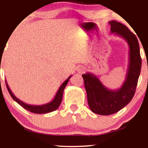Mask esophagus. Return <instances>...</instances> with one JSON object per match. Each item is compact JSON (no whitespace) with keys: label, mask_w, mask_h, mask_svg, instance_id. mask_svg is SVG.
Returning a JSON list of instances; mask_svg holds the SVG:
<instances>
[{"label":"esophagus","mask_w":148,"mask_h":148,"mask_svg":"<svg viewBox=\"0 0 148 148\" xmlns=\"http://www.w3.org/2000/svg\"><path fill=\"white\" fill-rule=\"evenodd\" d=\"M85 71V69L84 67H80L79 69L78 70V72L79 73H83Z\"/></svg>","instance_id":"obj_1"}]
</instances>
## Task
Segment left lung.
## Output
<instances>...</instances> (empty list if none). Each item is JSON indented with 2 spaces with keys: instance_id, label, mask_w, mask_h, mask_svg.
Returning <instances> with one entry per match:
<instances>
[{
  "instance_id": "obj_1",
  "label": "left lung",
  "mask_w": 148,
  "mask_h": 148,
  "mask_svg": "<svg viewBox=\"0 0 148 148\" xmlns=\"http://www.w3.org/2000/svg\"><path fill=\"white\" fill-rule=\"evenodd\" d=\"M111 33L123 38L128 44L129 64L125 82L116 90L104 86L97 76L91 73L82 75L89 106L94 113L110 115L121 110L132 100L140 75L141 58L137 38L123 23L110 21Z\"/></svg>"
}]
</instances>
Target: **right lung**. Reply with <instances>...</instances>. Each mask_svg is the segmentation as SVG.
Masks as SVG:
<instances>
[{"instance_id": "obj_1", "label": "right lung", "mask_w": 148, "mask_h": 148, "mask_svg": "<svg viewBox=\"0 0 148 148\" xmlns=\"http://www.w3.org/2000/svg\"><path fill=\"white\" fill-rule=\"evenodd\" d=\"M71 76L72 75L69 77L67 79H66L63 83H62V84L60 86L59 89H58V92H56L54 99L51 101V102L46 103V104H42V105H30V104H26L25 102H24L21 100H19V99H18L17 97L13 94V92H11V89L9 88V86H8L7 81L6 80L5 81H6V85H7V90L9 91V94L12 97V98H13L15 102H17L18 104L21 105L23 108L26 109V110L30 111V112L36 113V114H44V113L51 112L52 111L56 110V109L58 108V106H60V103L62 102V94H63L64 88H65L66 86L67 85L69 80V79L71 77Z\"/></svg>"}]
</instances>
